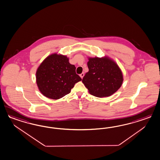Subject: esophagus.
I'll use <instances>...</instances> for the list:
<instances>
[{
	"label": "esophagus",
	"instance_id": "1",
	"mask_svg": "<svg viewBox=\"0 0 160 160\" xmlns=\"http://www.w3.org/2000/svg\"><path fill=\"white\" fill-rule=\"evenodd\" d=\"M84 76V73H81V74H80V78H83Z\"/></svg>",
	"mask_w": 160,
	"mask_h": 160
}]
</instances>
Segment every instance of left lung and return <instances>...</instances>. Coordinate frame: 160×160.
I'll list each match as a JSON object with an SVG mask.
<instances>
[{
    "label": "left lung",
    "instance_id": "obj_1",
    "mask_svg": "<svg viewBox=\"0 0 160 160\" xmlns=\"http://www.w3.org/2000/svg\"><path fill=\"white\" fill-rule=\"evenodd\" d=\"M88 72L82 82L94 96H110L120 88L123 82L120 68L111 58H89L87 62Z\"/></svg>",
    "mask_w": 160,
    "mask_h": 160
}]
</instances>
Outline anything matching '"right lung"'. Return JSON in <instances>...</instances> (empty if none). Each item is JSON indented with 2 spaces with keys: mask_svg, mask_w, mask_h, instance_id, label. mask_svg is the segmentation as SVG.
Instances as JSON below:
<instances>
[{
  "mask_svg": "<svg viewBox=\"0 0 160 160\" xmlns=\"http://www.w3.org/2000/svg\"><path fill=\"white\" fill-rule=\"evenodd\" d=\"M36 82L45 97L58 100L71 92L82 78L76 73V67L67 56L57 53L47 57L37 70Z\"/></svg>",
  "mask_w": 160,
  "mask_h": 160,
  "instance_id": "right-lung-1",
  "label": "right lung"
}]
</instances>
